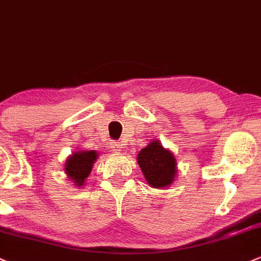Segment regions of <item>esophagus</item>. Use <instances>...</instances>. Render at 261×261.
I'll return each instance as SVG.
<instances>
[{
	"mask_svg": "<svg viewBox=\"0 0 261 261\" xmlns=\"http://www.w3.org/2000/svg\"><path fill=\"white\" fill-rule=\"evenodd\" d=\"M111 148H113V151H115V152H119V151L121 150V146H120L119 142H113Z\"/></svg>",
	"mask_w": 261,
	"mask_h": 261,
	"instance_id": "1",
	"label": "esophagus"
}]
</instances>
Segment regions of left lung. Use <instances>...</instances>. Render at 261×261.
<instances>
[{
    "label": "left lung",
    "mask_w": 261,
    "mask_h": 261,
    "mask_svg": "<svg viewBox=\"0 0 261 261\" xmlns=\"http://www.w3.org/2000/svg\"><path fill=\"white\" fill-rule=\"evenodd\" d=\"M137 163L141 167L146 181L156 188L167 187L176 174L173 154L163 148L160 142L152 141L137 154Z\"/></svg>",
    "instance_id": "1"
}]
</instances>
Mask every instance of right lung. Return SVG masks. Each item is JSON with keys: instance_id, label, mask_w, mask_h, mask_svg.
Returning a JSON list of instances; mask_svg holds the SVG:
<instances>
[{"instance_id": "right-lung-1", "label": "right lung", "mask_w": 261, "mask_h": 261, "mask_svg": "<svg viewBox=\"0 0 261 261\" xmlns=\"http://www.w3.org/2000/svg\"><path fill=\"white\" fill-rule=\"evenodd\" d=\"M96 159L98 156L95 151H79L67 160L64 170L75 185L83 186Z\"/></svg>"}]
</instances>
